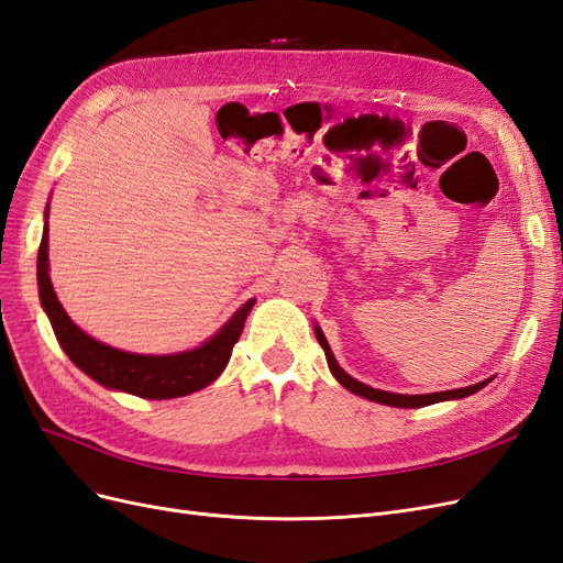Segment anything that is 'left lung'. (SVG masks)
I'll return each mask as SVG.
<instances>
[{
  "label": "left lung",
  "mask_w": 563,
  "mask_h": 563,
  "mask_svg": "<svg viewBox=\"0 0 563 563\" xmlns=\"http://www.w3.org/2000/svg\"><path fill=\"white\" fill-rule=\"evenodd\" d=\"M314 335L319 340V345L323 350V354H327V362H329V368L333 373V378L343 385L345 389H350L352 395L356 397H364L368 401H376V404H385V406H395V408H420V406H430V404H439V401H451V399H463V397H470L474 395V391H479L482 387H486L493 378H486L482 383L476 385H470V387H457V389H446V391H430V395H397V391H385V389H376L371 385H364L356 378H352L347 371H343V366H340L335 362V356L331 352V345L327 335H323V331L319 327H314Z\"/></svg>",
  "instance_id": "obj_1"
}]
</instances>
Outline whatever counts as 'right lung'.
Masks as SVG:
<instances>
[{
	"label": "right lung",
	"instance_id": "add662e5",
	"mask_svg": "<svg viewBox=\"0 0 563 563\" xmlns=\"http://www.w3.org/2000/svg\"><path fill=\"white\" fill-rule=\"evenodd\" d=\"M37 286L40 302L54 327L58 345L70 356V362L87 373L91 380L108 389L126 391L141 399H176L192 395L211 385L225 371L236 340L244 331V321L255 305L246 300L223 327L195 350L174 354H135L110 347L81 331L67 317L48 277V203L44 211V232L37 253Z\"/></svg>",
	"mask_w": 563,
	"mask_h": 563
}]
</instances>
